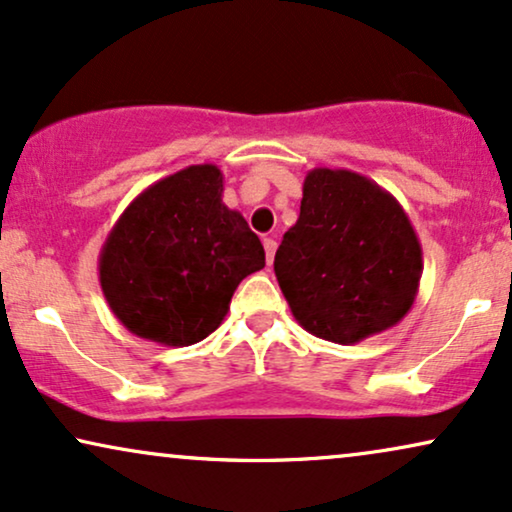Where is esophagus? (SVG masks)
Returning a JSON list of instances; mask_svg holds the SVG:
<instances>
[{"label": "esophagus", "mask_w": 512, "mask_h": 512, "mask_svg": "<svg viewBox=\"0 0 512 512\" xmlns=\"http://www.w3.org/2000/svg\"><path fill=\"white\" fill-rule=\"evenodd\" d=\"M263 249H266V261L268 266H273V258H275V249H277V242L273 237H266L263 239Z\"/></svg>", "instance_id": "esophagus-1"}]
</instances>
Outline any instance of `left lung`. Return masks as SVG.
I'll use <instances>...</instances> for the list:
<instances>
[{
    "label": "left lung",
    "instance_id": "1",
    "mask_svg": "<svg viewBox=\"0 0 512 512\" xmlns=\"http://www.w3.org/2000/svg\"><path fill=\"white\" fill-rule=\"evenodd\" d=\"M296 323L342 346L399 325L418 296L422 246L394 194L346 168H313L275 254Z\"/></svg>",
    "mask_w": 512,
    "mask_h": 512
}]
</instances>
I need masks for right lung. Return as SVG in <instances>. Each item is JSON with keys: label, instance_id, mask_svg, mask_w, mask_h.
I'll use <instances>...</instances> for the list:
<instances>
[{"label": "right lung", "instance_id": "1", "mask_svg": "<svg viewBox=\"0 0 512 512\" xmlns=\"http://www.w3.org/2000/svg\"><path fill=\"white\" fill-rule=\"evenodd\" d=\"M263 266L261 239L223 204L220 168L199 163L130 201L99 251V285L132 334L189 346L218 330L239 282Z\"/></svg>", "mask_w": 512, "mask_h": 512}]
</instances>
